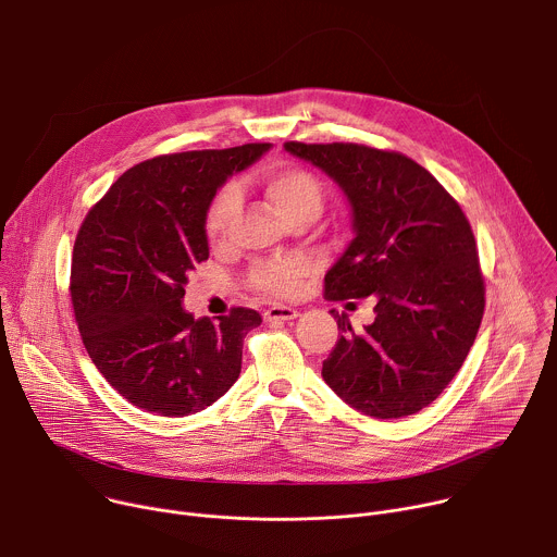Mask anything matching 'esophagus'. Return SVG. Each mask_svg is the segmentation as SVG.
Segmentation results:
<instances>
[{
  "label": "esophagus",
  "instance_id": "34e87169",
  "mask_svg": "<svg viewBox=\"0 0 557 557\" xmlns=\"http://www.w3.org/2000/svg\"><path fill=\"white\" fill-rule=\"evenodd\" d=\"M297 310L290 306H271L264 310V320L267 322H286V320H295Z\"/></svg>",
  "mask_w": 557,
  "mask_h": 557
}]
</instances>
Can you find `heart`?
Wrapping results in <instances>:
<instances>
[{
    "instance_id": "1",
    "label": "heart",
    "mask_w": 557,
    "mask_h": 557,
    "mask_svg": "<svg viewBox=\"0 0 557 557\" xmlns=\"http://www.w3.org/2000/svg\"><path fill=\"white\" fill-rule=\"evenodd\" d=\"M260 187L267 200L273 205V209L288 224L301 218L312 220L324 205V189L320 178L297 165L280 163L269 168L260 178ZM235 207H237V194L233 187L226 185L213 196L205 213V235L209 245H220L224 240ZM306 271H308V264L301 258H288L282 262H262L251 269L249 284L260 293L288 297L297 290Z\"/></svg>"
}]
</instances>
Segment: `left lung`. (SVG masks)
<instances>
[{
	"mask_svg": "<svg viewBox=\"0 0 557 557\" xmlns=\"http://www.w3.org/2000/svg\"><path fill=\"white\" fill-rule=\"evenodd\" d=\"M324 170L352 205L355 237L324 277V297H374V322L342 337L324 381L374 419L428 408L460 370L485 312L475 237L447 189L401 151L359 143H284Z\"/></svg>",
	"mask_w": 557,
	"mask_h": 557,
	"instance_id": "left-lung-1",
	"label": "left lung"
}]
</instances>
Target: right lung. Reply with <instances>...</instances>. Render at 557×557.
<instances>
[{"instance_id":"right-lung-1","label":"right lung","mask_w":557,"mask_h":557,"mask_svg":"<svg viewBox=\"0 0 557 557\" xmlns=\"http://www.w3.org/2000/svg\"><path fill=\"white\" fill-rule=\"evenodd\" d=\"M269 147L153 156L129 168L82 222L70 269L74 320L92 363L132 406L187 417L240 376L243 344L262 324L260 312L233 306L218 322L194 320L183 297L209 258L211 198Z\"/></svg>"}]
</instances>
